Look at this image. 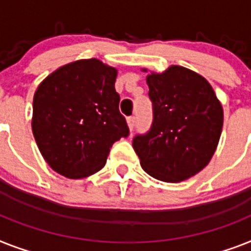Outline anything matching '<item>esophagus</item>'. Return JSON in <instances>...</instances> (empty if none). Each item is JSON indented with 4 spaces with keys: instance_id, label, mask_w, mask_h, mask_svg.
Here are the masks:
<instances>
[{
    "instance_id": "1",
    "label": "esophagus",
    "mask_w": 251,
    "mask_h": 251,
    "mask_svg": "<svg viewBox=\"0 0 251 251\" xmlns=\"http://www.w3.org/2000/svg\"><path fill=\"white\" fill-rule=\"evenodd\" d=\"M126 122H127V126H129V130L132 131L134 130V126H135V117H127L126 119Z\"/></svg>"
}]
</instances>
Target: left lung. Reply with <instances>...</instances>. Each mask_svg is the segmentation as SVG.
<instances>
[{
  "label": "left lung",
  "instance_id": "8db88e82",
  "mask_svg": "<svg viewBox=\"0 0 251 251\" xmlns=\"http://www.w3.org/2000/svg\"><path fill=\"white\" fill-rule=\"evenodd\" d=\"M153 103V125L132 147L147 174L179 183L200 173L217 151L223 107L205 77L182 66L142 68Z\"/></svg>",
  "mask_w": 251,
  "mask_h": 251
}]
</instances>
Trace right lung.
<instances>
[{
	"label": "right lung",
	"mask_w": 251,
	"mask_h": 251,
	"mask_svg": "<svg viewBox=\"0 0 251 251\" xmlns=\"http://www.w3.org/2000/svg\"><path fill=\"white\" fill-rule=\"evenodd\" d=\"M117 73L99 59H79L55 69L36 89L32 131L58 174L69 179L95 174L116 140L129 135L115 90Z\"/></svg>",
	"instance_id": "right-lung-1"
}]
</instances>
